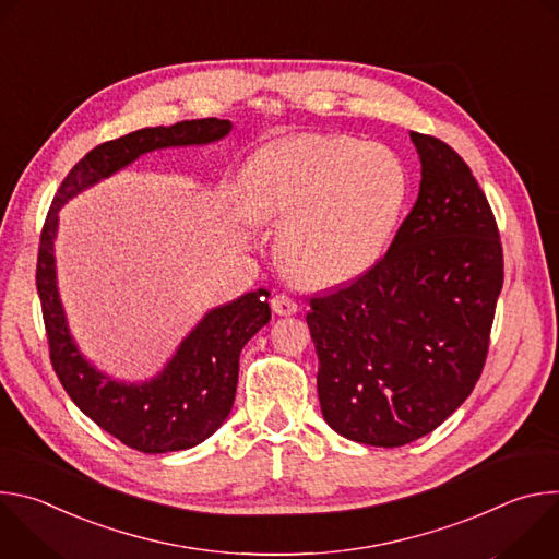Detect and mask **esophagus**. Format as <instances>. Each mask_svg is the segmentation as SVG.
I'll list each match as a JSON object with an SVG mask.
<instances>
[{
	"instance_id": "esophagus-1",
	"label": "esophagus",
	"mask_w": 559,
	"mask_h": 559,
	"mask_svg": "<svg viewBox=\"0 0 559 559\" xmlns=\"http://www.w3.org/2000/svg\"><path fill=\"white\" fill-rule=\"evenodd\" d=\"M272 311L278 316H292L298 311V302L294 298H289L287 294H276L272 298Z\"/></svg>"
}]
</instances>
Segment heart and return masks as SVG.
Wrapping results in <instances>:
<instances>
[{
    "instance_id": "b5f03b06",
    "label": "heart",
    "mask_w": 559,
    "mask_h": 559,
    "mask_svg": "<svg viewBox=\"0 0 559 559\" xmlns=\"http://www.w3.org/2000/svg\"><path fill=\"white\" fill-rule=\"evenodd\" d=\"M252 216L283 223L278 252L307 285L334 287L382 257L409 192L393 150L352 136L302 134L263 145L243 170Z\"/></svg>"
}]
</instances>
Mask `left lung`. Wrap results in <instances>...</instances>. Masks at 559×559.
Listing matches in <instances>:
<instances>
[{
    "label": "left lung",
    "mask_w": 559,
    "mask_h": 559,
    "mask_svg": "<svg viewBox=\"0 0 559 559\" xmlns=\"http://www.w3.org/2000/svg\"><path fill=\"white\" fill-rule=\"evenodd\" d=\"M412 141L420 192L386 254L307 311L325 423L386 449L431 433L466 401L504 281L498 223L468 166L436 136Z\"/></svg>",
    "instance_id": "8db88e82"
}]
</instances>
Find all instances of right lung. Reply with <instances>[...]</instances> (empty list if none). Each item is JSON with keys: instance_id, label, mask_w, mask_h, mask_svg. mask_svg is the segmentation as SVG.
I'll return each mask as SVG.
<instances>
[{"instance_id": "right-lung-1", "label": "right lung", "mask_w": 559, "mask_h": 559, "mask_svg": "<svg viewBox=\"0 0 559 559\" xmlns=\"http://www.w3.org/2000/svg\"><path fill=\"white\" fill-rule=\"evenodd\" d=\"M229 130L231 123L227 119L210 117L179 121L168 128H143L97 145L61 181L41 229L37 292L52 369L79 409L104 431L141 453L197 447L225 423L236 395L238 356L272 318L270 292H248L227 305L210 309L181 341L164 371L152 380H115L82 356L66 323L55 270L59 210L68 199L130 166L145 152L205 145L223 139Z\"/></svg>"}]
</instances>
